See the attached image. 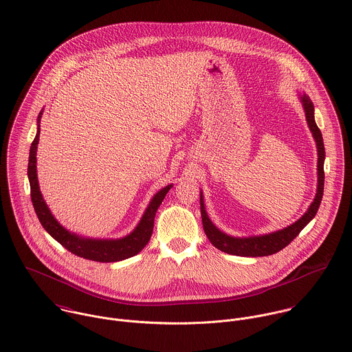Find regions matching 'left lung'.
I'll list each match as a JSON object with an SVG mask.
<instances>
[{"label": "left lung", "instance_id": "obj_1", "mask_svg": "<svg viewBox=\"0 0 352 352\" xmlns=\"http://www.w3.org/2000/svg\"><path fill=\"white\" fill-rule=\"evenodd\" d=\"M302 102L306 111V118L309 127L316 138L317 148H318V189L314 201L311 203L309 211L294 225L259 237H250V239H234L230 237L221 230H218L212 222L210 221L206 210H204V203L203 197H200V210H201V221H203V228L206 232V236L211 241V244L230 255H237V256H269L273 254H277L283 248H285L288 244L294 241L299 236V233L305 229V226L316 217L322 196H324V181H325V173H324V160H325V146H324V140L321 130L318 129L316 120H314V105L310 97L303 96Z\"/></svg>", "mask_w": 352, "mask_h": 352}]
</instances>
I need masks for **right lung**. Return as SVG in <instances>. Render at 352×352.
<instances>
[{
	"label": "right lung",
	"instance_id": "1",
	"mask_svg": "<svg viewBox=\"0 0 352 352\" xmlns=\"http://www.w3.org/2000/svg\"><path fill=\"white\" fill-rule=\"evenodd\" d=\"M41 118V113H39ZM39 141V130L31 144L30 148V157H28V181H30V189H31V201L34 206V210L36 212V217L43 226V229L57 241L60 243L65 250H68L71 254L80 256L83 259L94 261V262H119L127 258H131L137 255L149 241L152 232H153V221L156 211L159 206L162 204L164 196L171 189V185L163 188L160 192L155 195L152 199L149 207L146 208L141 222L135 228V230L129 234L124 239L120 240H89V239H80L75 234H71L67 232L50 214L49 208L46 207L42 195L39 192L38 179H36V145Z\"/></svg>",
	"mask_w": 352,
	"mask_h": 352
}]
</instances>
